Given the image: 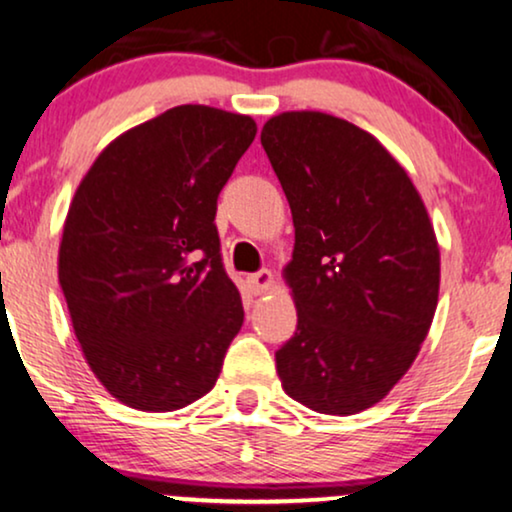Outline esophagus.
I'll use <instances>...</instances> for the list:
<instances>
[{"mask_svg": "<svg viewBox=\"0 0 512 512\" xmlns=\"http://www.w3.org/2000/svg\"><path fill=\"white\" fill-rule=\"evenodd\" d=\"M271 283H274V274H271L269 269H260L257 274H250L248 276V286L255 295H262L267 293V290L271 288Z\"/></svg>", "mask_w": 512, "mask_h": 512, "instance_id": "1", "label": "esophagus"}]
</instances>
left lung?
I'll return each mask as SVG.
<instances>
[{
	"label": "left lung",
	"mask_w": 512,
	"mask_h": 512,
	"mask_svg": "<svg viewBox=\"0 0 512 512\" xmlns=\"http://www.w3.org/2000/svg\"><path fill=\"white\" fill-rule=\"evenodd\" d=\"M295 224L297 331L276 352L288 397L328 416L378 404L418 357L439 295V248L404 167L352 122L319 111L262 127Z\"/></svg>",
	"instance_id": "left-lung-1"
}]
</instances>
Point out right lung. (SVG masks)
<instances>
[{
    "label": "right lung",
    "instance_id": "add662e5",
    "mask_svg": "<svg viewBox=\"0 0 512 512\" xmlns=\"http://www.w3.org/2000/svg\"><path fill=\"white\" fill-rule=\"evenodd\" d=\"M255 134L250 115L170 108L111 141L77 186L58 283L89 368L132 409L208 394L241 331L215 215Z\"/></svg>",
    "mask_w": 512,
    "mask_h": 512
}]
</instances>
